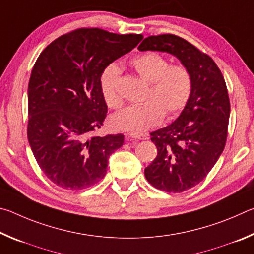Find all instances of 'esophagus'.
Returning <instances> with one entry per match:
<instances>
[{"label": "esophagus", "mask_w": 254, "mask_h": 254, "mask_svg": "<svg viewBox=\"0 0 254 254\" xmlns=\"http://www.w3.org/2000/svg\"><path fill=\"white\" fill-rule=\"evenodd\" d=\"M127 139H134V140H147L148 135L143 134V133H128L127 135Z\"/></svg>", "instance_id": "1"}]
</instances>
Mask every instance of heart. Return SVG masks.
<instances>
[{
    "label": "heart",
    "instance_id": "1",
    "mask_svg": "<svg viewBox=\"0 0 254 254\" xmlns=\"http://www.w3.org/2000/svg\"><path fill=\"white\" fill-rule=\"evenodd\" d=\"M131 66L141 78L149 83L144 103L127 106L115 113L111 123L117 130L143 132L158 126L163 115L173 118L178 114L190 98L192 78L183 65H170L163 56L157 53H145L131 60ZM120 69L110 65L103 70L100 86L106 105L119 109L122 98L118 92Z\"/></svg>",
    "mask_w": 254,
    "mask_h": 254
}]
</instances>
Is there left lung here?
Returning a JSON list of instances; mask_svg holds the SVG:
<instances>
[{"mask_svg":"<svg viewBox=\"0 0 254 254\" xmlns=\"http://www.w3.org/2000/svg\"><path fill=\"white\" fill-rule=\"evenodd\" d=\"M137 49L173 55L191 75V95L179 117L150 133L158 154L144 169L153 187L182 192L199 184L224 150L230 119L224 77L209 56L174 34L145 38Z\"/></svg>","mask_w":254,"mask_h":254,"instance_id":"left-lung-1","label":"left lung"}]
</instances>
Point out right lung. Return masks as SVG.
Listing matches in <instances>:
<instances>
[{
	"label": "right lung",
	"instance_id": "add662e5",
	"mask_svg": "<svg viewBox=\"0 0 254 254\" xmlns=\"http://www.w3.org/2000/svg\"><path fill=\"white\" fill-rule=\"evenodd\" d=\"M142 39V34L79 29L59 37L38 57L28 86V141L41 170L57 186L79 190L104 178L124 135H93L107 113L100 78Z\"/></svg>",
	"mask_w": 254,
	"mask_h": 254
}]
</instances>
